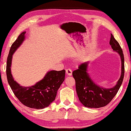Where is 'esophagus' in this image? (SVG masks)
<instances>
[{
  "label": "esophagus",
  "instance_id": "34e87169",
  "mask_svg": "<svg viewBox=\"0 0 131 131\" xmlns=\"http://www.w3.org/2000/svg\"><path fill=\"white\" fill-rule=\"evenodd\" d=\"M66 74L68 75V76H71V75H72V70L70 69V68L66 70Z\"/></svg>",
  "mask_w": 131,
  "mask_h": 131
}]
</instances>
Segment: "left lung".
Instances as JSON below:
<instances>
[{"label":"left lung","instance_id":"obj_1","mask_svg":"<svg viewBox=\"0 0 131 131\" xmlns=\"http://www.w3.org/2000/svg\"><path fill=\"white\" fill-rule=\"evenodd\" d=\"M110 45L113 50L118 53L121 60V74L116 86L111 89H105L98 86L91 80L88 71V62L79 65L78 69L72 72L75 80L76 90L79 100L84 106L99 108L107 105L117 93L124 76V57L119 43L111 34Z\"/></svg>","mask_w":131,"mask_h":131}]
</instances>
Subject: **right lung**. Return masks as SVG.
Listing matches in <instances>:
<instances>
[{"mask_svg":"<svg viewBox=\"0 0 131 131\" xmlns=\"http://www.w3.org/2000/svg\"><path fill=\"white\" fill-rule=\"evenodd\" d=\"M25 33V31L22 32L11 45L7 60V78L11 90L23 105L30 108L43 109L55 100L57 91L65 79L66 71L53 70L48 72L41 81L31 87L21 86L15 81L11 73L12 57L24 41Z\"/></svg>","mask_w":131,"mask_h":131,"instance_id":"right-lung-1","label":"right lung"}]
</instances>
